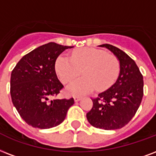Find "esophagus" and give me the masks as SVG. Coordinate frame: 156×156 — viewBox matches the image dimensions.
<instances>
[{
	"mask_svg": "<svg viewBox=\"0 0 156 156\" xmlns=\"http://www.w3.org/2000/svg\"><path fill=\"white\" fill-rule=\"evenodd\" d=\"M82 98H83V97H79V96H75V97H73V99H74V101L75 102L79 101L80 100H82Z\"/></svg>",
	"mask_w": 156,
	"mask_h": 156,
	"instance_id": "1",
	"label": "esophagus"
}]
</instances>
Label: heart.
<instances>
[{
  "mask_svg": "<svg viewBox=\"0 0 156 156\" xmlns=\"http://www.w3.org/2000/svg\"><path fill=\"white\" fill-rule=\"evenodd\" d=\"M55 72L64 83L77 78L83 71L84 77L68 86L70 94H86L96 88L105 91L117 80L120 63L115 55L97 48H83L73 52L72 59L61 55L56 59Z\"/></svg>",
  "mask_w": 156,
  "mask_h": 156,
  "instance_id": "b5f03b06",
  "label": "heart"
}]
</instances>
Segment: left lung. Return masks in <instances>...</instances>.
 Segmentation results:
<instances>
[{"label":"left lung","instance_id":"8db88e82","mask_svg":"<svg viewBox=\"0 0 156 156\" xmlns=\"http://www.w3.org/2000/svg\"><path fill=\"white\" fill-rule=\"evenodd\" d=\"M99 46L115 54L120 71L114 85L91 99L93 106L87 119L95 128L115 130L128 124L138 110L143 97V76L135 61L122 50L110 44Z\"/></svg>","mask_w":156,"mask_h":156}]
</instances>
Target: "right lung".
I'll return each mask as SVG.
<instances>
[{
    "label": "right lung",
    "instance_id": "add662e5",
    "mask_svg": "<svg viewBox=\"0 0 156 156\" xmlns=\"http://www.w3.org/2000/svg\"><path fill=\"white\" fill-rule=\"evenodd\" d=\"M73 46L49 42L20 59L12 70L10 96L23 120L33 128L47 129L62 123L73 98L54 99L64 87L55 64L59 55Z\"/></svg>",
    "mask_w": 156,
    "mask_h": 156
}]
</instances>
